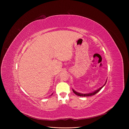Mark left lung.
Segmentation results:
<instances>
[{
	"label": "left lung",
	"mask_w": 129,
	"mask_h": 129,
	"mask_svg": "<svg viewBox=\"0 0 129 129\" xmlns=\"http://www.w3.org/2000/svg\"><path fill=\"white\" fill-rule=\"evenodd\" d=\"M106 83H105V84H106ZM105 84L103 86H102L101 87H100L99 89H97V90H96V91H93V92H91V93H79V92H76V91H75L74 90V89H73V91L74 92V93H75V94H76V95H77V96H81V97H87V96H93V95H94V94H96L97 92H98L101 89V88H102L105 85Z\"/></svg>",
	"instance_id": "8db88e82"
}]
</instances>
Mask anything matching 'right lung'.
<instances>
[{
	"label": "right lung",
	"instance_id": "1",
	"mask_svg": "<svg viewBox=\"0 0 129 129\" xmlns=\"http://www.w3.org/2000/svg\"><path fill=\"white\" fill-rule=\"evenodd\" d=\"M51 95H52V94H51Z\"/></svg>",
	"mask_w": 129,
	"mask_h": 129
}]
</instances>
